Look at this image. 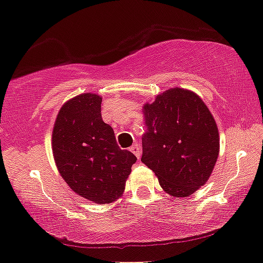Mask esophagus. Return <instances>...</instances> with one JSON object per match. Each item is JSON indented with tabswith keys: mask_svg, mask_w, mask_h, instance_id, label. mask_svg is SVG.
<instances>
[{
	"mask_svg": "<svg viewBox=\"0 0 263 263\" xmlns=\"http://www.w3.org/2000/svg\"><path fill=\"white\" fill-rule=\"evenodd\" d=\"M131 151L135 154V155L137 156V158H140V155H141V150H140L139 144H134V145H132Z\"/></svg>",
	"mask_w": 263,
	"mask_h": 263,
	"instance_id": "1",
	"label": "esophagus"
}]
</instances>
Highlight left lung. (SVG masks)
I'll use <instances>...</instances> for the list:
<instances>
[{
    "label": "left lung",
    "instance_id": "left-lung-1",
    "mask_svg": "<svg viewBox=\"0 0 263 263\" xmlns=\"http://www.w3.org/2000/svg\"><path fill=\"white\" fill-rule=\"evenodd\" d=\"M147 131L141 161L173 197H188L210 178L219 156L216 122L197 94L173 87L142 107Z\"/></svg>",
    "mask_w": 263,
    "mask_h": 263
}]
</instances>
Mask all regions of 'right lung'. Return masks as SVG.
I'll list each match as a JSON object with an SVG mask.
<instances>
[{
	"label": "right lung",
	"mask_w": 263,
	"mask_h": 263,
	"mask_svg": "<svg viewBox=\"0 0 263 263\" xmlns=\"http://www.w3.org/2000/svg\"><path fill=\"white\" fill-rule=\"evenodd\" d=\"M102 97L84 92L61 107L52 132V151L61 177L81 197L99 205L123 195L136 156L121 150L113 128L100 115Z\"/></svg>",
	"instance_id": "right-lung-1"
}]
</instances>
